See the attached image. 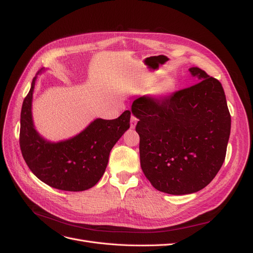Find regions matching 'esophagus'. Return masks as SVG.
<instances>
[{
	"label": "esophagus",
	"instance_id": "obj_1",
	"mask_svg": "<svg viewBox=\"0 0 253 253\" xmlns=\"http://www.w3.org/2000/svg\"><path fill=\"white\" fill-rule=\"evenodd\" d=\"M129 124H131V127L134 128L136 126V124H137V118L134 116V115H132L131 116V120H129Z\"/></svg>",
	"mask_w": 253,
	"mask_h": 253
}]
</instances>
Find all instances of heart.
<instances>
[{
  "instance_id": "heart-1",
  "label": "heart",
  "mask_w": 253,
  "mask_h": 253,
  "mask_svg": "<svg viewBox=\"0 0 253 253\" xmlns=\"http://www.w3.org/2000/svg\"><path fill=\"white\" fill-rule=\"evenodd\" d=\"M173 86V82L170 79H167L164 82L160 83L159 85V90L162 91V93H168V91H170L172 89Z\"/></svg>"
}]
</instances>
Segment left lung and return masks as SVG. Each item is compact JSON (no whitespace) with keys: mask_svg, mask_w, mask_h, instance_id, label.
<instances>
[{"mask_svg":"<svg viewBox=\"0 0 253 253\" xmlns=\"http://www.w3.org/2000/svg\"><path fill=\"white\" fill-rule=\"evenodd\" d=\"M197 83L163 98L133 102L140 166L158 191L183 195L208 186L223 166L231 116L220 82L198 67Z\"/></svg>","mask_w":253,"mask_h":253,"instance_id":"8db88e82","label":"left lung"}]
</instances>
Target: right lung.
Returning <instances> with one entry per match:
<instances>
[{
    "label": "right lung",
    "instance_id": "1",
    "mask_svg": "<svg viewBox=\"0 0 253 253\" xmlns=\"http://www.w3.org/2000/svg\"><path fill=\"white\" fill-rule=\"evenodd\" d=\"M36 79L21 111L20 148L23 158L30 171L52 188L78 192L94 187L106 169L112 148L129 127L131 112L126 111L113 120L98 118L73 138L49 142L38 134L33 122Z\"/></svg>",
    "mask_w": 253,
    "mask_h": 253
}]
</instances>
